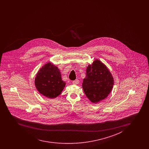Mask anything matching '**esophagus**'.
<instances>
[{
  "instance_id": "1",
  "label": "esophagus",
  "mask_w": 149,
  "mask_h": 149,
  "mask_svg": "<svg viewBox=\"0 0 149 149\" xmlns=\"http://www.w3.org/2000/svg\"><path fill=\"white\" fill-rule=\"evenodd\" d=\"M79 81L77 79H76L75 80L72 81V83L73 84H79Z\"/></svg>"
}]
</instances>
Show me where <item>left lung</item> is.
<instances>
[{
	"instance_id": "8db88e82",
	"label": "left lung",
	"mask_w": 149,
	"mask_h": 149,
	"mask_svg": "<svg viewBox=\"0 0 149 149\" xmlns=\"http://www.w3.org/2000/svg\"><path fill=\"white\" fill-rule=\"evenodd\" d=\"M114 80L106 65L96 59L86 69L82 88L87 97L93 103L106 98L112 90Z\"/></svg>"
}]
</instances>
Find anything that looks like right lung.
Masks as SVG:
<instances>
[{"mask_svg": "<svg viewBox=\"0 0 149 149\" xmlns=\"http://www.w3.org/2000/svg\"><path fill=\"white\" fill-rule=\"evenodd\" d=\"M34 82L39 92L49 98H56L65 86L59 69L51 62L45 64L40 69Z\"/></svg>", "mask_w": 149, "mask_h": 149, "instance_id": "1", "label": "right lung"}]
</instances>
